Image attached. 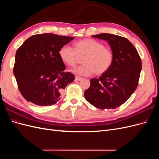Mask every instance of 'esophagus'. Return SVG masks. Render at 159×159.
Here are the masks:
<instances>
[{
    "mask_svg": "<svg viewBox=\"0 0 159 159\" xmlns=\"http://www.w3.org/2000/svg\"><path fill=\"white\" fill-rule=\"evenodd\" d=\"M81 79V78H80V77H78V76H75V81H80Z\"/></svg>",
    "mask_w": 159,
    "mask_h": 159,
    "instance_id": "esophagus-1",
    "label": "esophagus"
}]
</instances>
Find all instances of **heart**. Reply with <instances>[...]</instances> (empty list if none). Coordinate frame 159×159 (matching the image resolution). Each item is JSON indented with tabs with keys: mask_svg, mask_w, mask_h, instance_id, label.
I'll list each match as a JSON object with an SVG mask.
<instances>
[{
	"mask_svg": "<svg viewBox=\"0 0 159 159\" xmlns=\"http://www.w3.org/2000/svg\"><path fill=\"white\" fill-rule=\"evenodd\" d=\"M61 59L70 66L78 64L79 56H85L84 65L77 67L72 71L78 75L89 76L95 74H101L107 71L112 64V52L102 43L92 39L80 40L75 44V48L66 44L59 52Z\"/></svg>",
	"mask_w": 159,
	"mask_h": 159,
	"instance_id": "b5f03b06",
	"label": "heart"
}]
</instances>
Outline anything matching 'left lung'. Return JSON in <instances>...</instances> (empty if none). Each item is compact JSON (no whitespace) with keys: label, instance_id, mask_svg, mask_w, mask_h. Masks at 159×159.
<instances>
[{"label":"left lung","instance_id":"left-lung-1","mask_svg":"<svg viewBox=\"0 0 159 159\" xmlns=\"http://www.w3.org/2000/svg\"><path fill=\"white\" fill-rule=\"evenodd\" d=\"M92 36L107 41L113 60L109 70L99 78L90 80L85 98L99 109H115L127 101L137 88L142 68L141 57L135 47L125 38L109 33Z\"/></svg>","mask_w":159,"mask_h":159}]
</instances>
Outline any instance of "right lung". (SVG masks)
<instances>
[{
    "label": "right lung",
    "mask_w": 159,
    "mask_h": 159,
    "mask_svg": "<svg viewBox=\"0 0 159 159\" xmlns=\"http://www.w3.org/2000/svg\"><path fill=\"white\" fill-rule=\"evenodd\" d=\"M74 37L52 33L28 38L16 52L13 72L20 93L26 101L40 106L52 105L75 76L65 72L59 52Z\"/></svg>",
    "instance_id": "right-lung-1"
}]
</instances>
